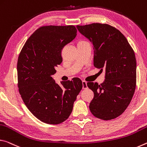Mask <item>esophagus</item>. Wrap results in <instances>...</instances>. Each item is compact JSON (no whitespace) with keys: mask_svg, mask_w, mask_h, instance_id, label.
Masks as SVG:
<instances>
[{"mask_svg":"<svg viewBox=\"0 0 147 147\" xmlns=\"http://www.w3.org/2000/svg\"><path fill=\"white\" fill-rule=\"evenodd\" d=\"M82 84H83V89H86V88H88L87 83H86V81H83V82H82Z\"/></svg>","mask_w":147,"mask_h":147,"instance_id":"1","label":"esophagus"}]
</instances>
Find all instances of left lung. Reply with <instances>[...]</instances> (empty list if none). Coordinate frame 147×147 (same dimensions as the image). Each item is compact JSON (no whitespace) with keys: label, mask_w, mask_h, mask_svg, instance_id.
I'll return each instance as SVG.
<instances>
[{"label":"left lung","mask_w":147,"mask_h":147,"mask_svg":"<svg viewBox=\"0 0 147 147\" xmlns=\"http://www.w3.org/2000/svg\"><path fill=\"white\" fill-rule=\"evenodd\" d=\"M94 45V66L105 71V81L98 85L88 82L94 92L90 112L109 121L122 115L130 103L136 86V59L126 37L107 24L77 26Z\"/></svg>","instance_id":"8db88e82"}]
</instances>
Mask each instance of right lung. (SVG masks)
I'll return each instance as SVG.
<instances>
[{
  "label": "right lung",
  "mask_w": 147,
  "mask_h": 147,
  "mask_svg": "<svg viewBox=\"0 0 147 147\" xmlns=\"http://www.w3.org/2000/svg\"><path fill=\"white\" fill-rule=\"evenodd\" d=\"M77 35L75 26H44L35 31L19 55L17 65L19 92L28 110L43 122L58 124L66 121L83 88L80 79L61 81L51 77L61 64V51Z\"/></svg>",
  "instance_id": "1"
}]
</instances>
